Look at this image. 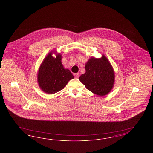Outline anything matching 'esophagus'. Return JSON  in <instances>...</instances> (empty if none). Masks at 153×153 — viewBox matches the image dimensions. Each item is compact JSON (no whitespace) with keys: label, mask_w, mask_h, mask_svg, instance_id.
<instances>
[{"label":"esophagus","mask_w":153,"mask_h":153,"mask_svg":"<svg viewBox=\"0 0 153 153\" xmlns=\"http://www.w3.org/2000/svg\"><path fill=\"white\" fill-rule=\"evenodd\" d=\"M74 77H75L76 78H79V76H80V73H74Z\"/></svg>","instance_id":"34e87169"}]
</instances>
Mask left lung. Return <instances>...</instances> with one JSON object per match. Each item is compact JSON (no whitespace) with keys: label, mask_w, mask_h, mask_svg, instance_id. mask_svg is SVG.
<instances>
[{"label":"left lung","mask_w":153,"mask_h":153,"mask_svg":"<svg viewBox=\"0 0 153 153\" xmlns=\"http://www.w3.org/2000/svg\"><path fill=\"white\" fill-rule=\"evenodd\" d=\"M85 73L79 79L92 93L104 96L114 86L115 74L108 58L102 54L101 58L91 57L85 65Z\"/></svg>","instance_id":"left-lung-1"}]
</instances>
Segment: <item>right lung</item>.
Instances as JSON below:
<instances>
[{
	"label": "right lung",
	"instance_id": "right-lung-1",
	"mask_svg": "<svg viewBox=\"0 0 153 153\" xmlns=\"http://www.w3.org/2000/svg\"><path fill=\"white\" fill-rule=\"evenodd\" d=\"M55 53L56 57L52 56ZM62 55L56 50L45 57L37 73V82L40 89L47 94H54L63 89L69 81L74 79L72 73L64 68L61 62Z\"/></svg>",
	"mask_w": 153,
	"mask_h": 153
}]
</instances>
